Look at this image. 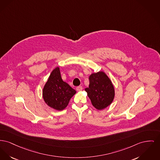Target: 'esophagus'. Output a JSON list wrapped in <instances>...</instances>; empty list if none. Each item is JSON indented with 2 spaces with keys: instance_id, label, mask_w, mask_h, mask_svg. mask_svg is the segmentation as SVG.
<instances>
[{
  "instance_id": "34e87169",
  "label": "esophagus",
  "mask_w": 160,
  "mask_h": 160,
  "mask_svg": "<svg viewBox=\"0 0 160 160\" xmlns=\"http://www.w3.org/2000/svg\"><path fill=\"white\" fill-rule=\"evenodd\" d=\"M76 89H77V91H82V89H83V88H82V86H78V87H77L76 88Z\"/></svg>"
}]
</instances>
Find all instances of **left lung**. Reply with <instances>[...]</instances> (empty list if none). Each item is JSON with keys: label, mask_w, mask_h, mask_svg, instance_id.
I'll list each match as a JSON object with an SVG mask.
<instances>
[{"label": "left lung", "mask_w": 160, "mask_h": 160, "mask_svg": "<svg viewBox=\"0 0 160 160\" xmlns=\"http://www.w3.org/2000/svg\"><path fill=\"white\" fill-rule=\"evenodd\" d=\"M89 88L85 89L94 107L102 110L112 102L115 91L112 83L103 72L100 71L89 76Z\"/></svg>", "instance_id": "8db88e82"}]
</instances>
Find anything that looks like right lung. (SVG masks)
Wrapping results in <instances>:
<instances>
[{"label": "right lung", "instance_id": "add662e5", "mask_svg": "<svg viewBox=\"0 0 160 160\" xmlns=\"http://www.w3.org/2000/svg\"><path fill=\"white\" fill-rule=\"evenodd\" d=\"M76 91L63 81L58 67L50 74L43 89V97L49 106L58 111L64 109Z\"/></svg>", "mask_w": 160, "mask_h": 160}]
</instances>
